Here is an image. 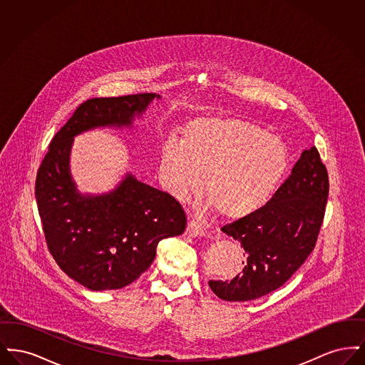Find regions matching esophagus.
Returning <instances> with one entry per match:
<instances>
[{
    "mask_svg": "<svg viewBox=\"0 0 365 365\" xmlns=\"http://www.w3.org/2000/svg\"><path fill=\"white\" fill-rule=\"evenodd\" d=\"M186 234L189 237H204V235H207V228L201 226L198 222L192 220V222L189 223V226H187Z\"/></svg>",
    "mask_w": 365,
    "mask_h": 365,
    "instance_id": "obj_1",
    "label": "esophagus"
}]
</instances>
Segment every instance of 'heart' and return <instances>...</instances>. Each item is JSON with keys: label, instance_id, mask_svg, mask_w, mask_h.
Instances as JSON below:
<instances>
[{"label": "heart", "instance_id": "obj_1", "mask_svg": "<svg viewBox=\"0 0 365 365\" xmlns=\"http://www.w3.org/2000/svg\"><path fill=\"white\" fill-rule=\"evenodd\" d=\"M283 140L237 118H200L183 130L182 140L161 146L160 178L167 191L185 201L204 191L226 217H243L261 208L287 168Z\"/></svg>", "mask_w": 365, "mask_h": 365}]
</instances>
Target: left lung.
<instances>
[{"instance_id":"left-lung-1","label":"left lung","mask_w":365,"mask_h":365,"mask_svg":"<svg viewBox=\"0 0 365 365\" xmlns=\"http://www.w3.org/2000/svg\"><path fill=\"white\" fill-rule=\"evenodd\" d=\"M329 191L327 168L312 146L264 207L222 227L241 243L245 267L231 280H209L212 292L226 301H250L284 284L314 249Z\"/></svg>"}]
</instances>
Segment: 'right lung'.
Here are the masks:
<instances>
[{
    "label": "right lung",
    "mask_w": 365,
    "mask_h": 365,
    "mask_svg": "<svg viewBox=\"0 0 365 365\" xmlns=\"http://www.w3.org/2000/svg\"><path fill=\"white\" fill-rule=\"evenodd\" d=\"M155 93L91 98L56 133L35 179V198L48 249L57 265L90 290H116L150 267L161 240L185 232L179 201L127 175L112 192L83 197L68 168L73 135L98 125H130Z\"/></svg>",
    "instance_id": "right-lung-1"
}]
</instances>
